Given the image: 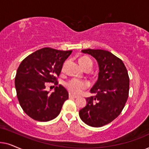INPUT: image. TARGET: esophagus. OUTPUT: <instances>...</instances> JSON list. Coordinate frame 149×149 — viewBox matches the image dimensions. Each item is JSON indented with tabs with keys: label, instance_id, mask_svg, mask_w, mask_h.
Here are the masks:
<instances>
[{
	"label": "esophagus",
	"instance_id": "1",
	"mask_svg": "<svg viewBox=\"0 0 149 149\" xmlns=\"http://www.w3.org/2000/svg\"><path fill=\"white\" fill-rule=\"evenodd\" d=\"M69 98H77L78 97V96H76V95H74L73 94H71V93H69Z\"/></svg>",
	"mask_w": 149,
	"mask_h": 149
}]
</instances>
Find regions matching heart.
Here are the masks:
<instances>
[{"mask_svg":"<svg viewBox=\"0 0 149 149\" xmlns=\"http://www.w3.org/2000/svg\"><path fill=\"white\" fill-rule=\"evenodd\" d=\"M79 63L83 69H84L88 65H91V67L93 65L92 61L86 56H82L80 58ZM66 86L71 93L75 95H79L82 92L83 90H84L86 88L88 84L84 81L78 80V79H71L67 83Z\"/></svg>","mask_w":149,"mask_h":149,"instance_id":"1","label":"heart"}]
</instances>
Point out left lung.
<instances>
[{"label":"left lung","mask_w":149,"mask_h":149,"mask_svg":"<svg viewBox=\"0 0 149 149\" xmlns=\"http://www.w3.org/2000/svg\"><path fill=\"white\" fill-rule=\"evenodd\" d=\"M82 52L96 59L99 73L90 91L95 95L86 99L87 104L79 115L84 123L100 127L110 123L122 112L128 98L130 78L123 61L110 52L86 49Z\"/></svg>","instance_id":"8db88e82"}]
</instances>
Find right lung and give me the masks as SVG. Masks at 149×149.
I'll return each instance as SVG.
<instances>
[{"instance_id":"right-lung-1","label":"right lung","mask_w":149,"mask_h":149,"mask_svg":"<svg viewBox=\"0 0 149 149\" xmlns=\"http://www.w3.org/2000/svg\"><path fill=\"white\" fill-rule=\"evenodd\" d=\"M72 51H61L44 47L32 53L17 68L15 86L19 105L28 116L35 120L46 122L61 112L69 98L65 87L59 84L54 91L45 90V82H55L63 63Z\"/></svg>"}]
</instances>
